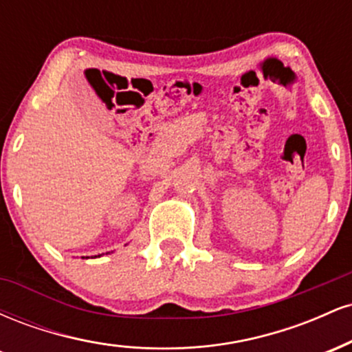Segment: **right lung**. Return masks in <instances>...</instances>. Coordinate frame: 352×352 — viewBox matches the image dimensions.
I'll list each match as a JSON object with an SVG mask.
<instances>
[{"label": "right lung", "mask_w": 352, "mask_h": 352, "mask_svg": "<svg viewBox=\"0 0 352 352\" xmlns=\"http://www.w3.org/2000/svg\"><path fill=\"white\" fill-rule=\"evenodd\" d=\"M99 256H100V254H99Z\"/></svg>", "instance_id": "add662e5"}]
</instances>
